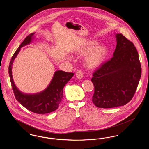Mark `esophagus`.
<instances>
[{"mask_svg": "<svg viewBox=\"0 0 149 149\" xmlns=\"http://www.w3.org/2000/svg\"><path fill=\"white\" fill-rule=\"evenodd\" d=\"M76 77L78 78V79H81L83 78V73L81 70H78L76 72Z\"/></svg>", "mask_w": 149, "mask_h": 149, "instance_id": "esophagus-1", "label": "esophagus"}]
</instances>
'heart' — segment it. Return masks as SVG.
Returning <instances> with one entry per match:
<instances>
[{
    "label": "heart",
    "mask_w": 149,
    "mask_h": 149,
    "mask_svg": "<svg viewBox=\"0 0 149 149\" xmlns=\"http://www.w3.org/2000/svg\"><path fill=\"white\" fill-rule=\"evenodd\" d=\"M95 40H91L79 47L75 53L85 55L84 64L88 68L94 69L99 66L105 60L107 55V49L103 45H98Z\"/></svg>",
    "instance_id": "heart-1"
}]
</instances>
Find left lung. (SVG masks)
Wrapping results in <instances>:
<instances>
[{"mask_svg":"<svg viewBox=\"0 0 149 149\" xmlns=\"http://www.w3.org/2000/svg\"><path fill=\"white\" fill-rule=\"evenodd\" d=\"M113 56L93 74V103L109 108L126 104L133 98L141 75L138 52L134 43L121 33L116 35Z\"/></svg>","mask_w":149,"mask_h":149,"instance_id":"1","label":"left lung"}]
</instances>
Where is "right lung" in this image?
I'll use <instances>...</instances> for the list:
<instances>
[{"mask_svg":"<svg viewBox=\"0 0 149 149\" xmlns=\"http://www.w3.org/2000/svg\"><path fill=\"white\" fill-rule=\"evenodd\" d=\"M34 33L27 36L24 40L15 51L9 65V75L12 89L15 99L29 111L37 114L48 113L58 108L63 98V88L73 75L72 72H67L61 70L55 71L50 84L41 92L27 94L21 92L14 84L12 77V66L15 58L18 54L21 48L32 41Z\"/></svg>","mask_w":149,"mask_h":149,"instance_id":"right-lung-1","label":"right lung"}]
</instances>
